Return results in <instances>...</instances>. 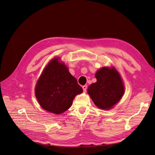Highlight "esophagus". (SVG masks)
Returning a JSON list of instances; mask_svg holds the SVG:
<instances>
[{"mask_svg":"<svg viewBox=\"0 0 155 155\" xmlns=\"http://www.w3.org/2000/svg\"><path fill=\"white\" fill-rule=\"evenodd\" d=\"M82 88H83V91H84V92H86V91H87V89L88 87H87V85H84V86H83V87H82Z\"/></svg>","mask_w":155,"mask_h":155,"instance_id":"1","label":"esophagus"}]
</instances>
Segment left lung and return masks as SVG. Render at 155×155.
<instances>
[{
  "label": "left lung",
  "mask_w": 155,
  "mask_h": 155,
  "mask_svg": "<svg viewBox=\"0 0 155 155\" xmlns=\"http://www.w3.org/2000/svg\"><path fill=\"white\" fill-rule=\"evenodd\" d=\"M95 76L97 81L89 86L88 94L98 108L109 110L124 95L123 81L114 68H102L96 73Z\"/></svg>",
  "instance_id": "obj_1"
}]
</instances>
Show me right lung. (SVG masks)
I'll use <instances>...</instances> for the list:
<instances>
[{
	"label": "right lung",
	"mask_w": 155,
	"mask_h": 155,
	"mask_svg": "<svg viewBox=\"0 0 155 155\" xmlns=\"http://www.w3.org/2000/svg\"><path fill=\"white\" fill-rule=\"evenodd\" d=\"M35 91L43 109L59 114L69 109L75 96L81 94L83 88L67 67L58 58H54L42 73Z\"/></svg>",
	"instance_id": "add662e5"
}]
</instances>
